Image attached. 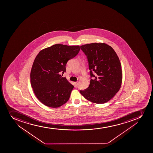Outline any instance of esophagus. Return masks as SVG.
I'll use <instances>...</instances> for the list:
<instances>
[{
  "label": "esophagus",
  "mask_w": 153,
  "mask_h": 153,
  "mask_svg": "<svg viewBox=\"0 0 153 153\" xmlns=\"http://www.w3.org/2000/svg\"><path fill=\"white\" fill-rule=\"evenodd\" d=\"M78 85V82H74V86L75 87H77Z\"/></svg>",
  "instance_id": "34e87169"
}]
</instances>
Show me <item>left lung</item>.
<instances>
[{
  "instance_id": "8db88e82",
  "label": "left lung",
  "mask_w": 153,
  "mask_h": 153,
  "mask_svg": "<svg viewBox=\"0 0 153 153\" xmlns=\"http://www.w3.org/2000/svg\"><path fill=\"white\" fill-rule=\"evenodd\" d=\"M80 48L87 56L92 77L88 88L80 90V93L93 103H106L121 88L122 73L119 58L113 48L104 43L85 44Z\"/></svg>"
}]
</instances>
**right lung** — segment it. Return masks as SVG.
I'll return each mask as SVG.
<instances>
[{
	"mask_svg": "<svg viewBox=\"0 0 153 153\" xmlns=\"http://www.w3.org/2000/svg\"><path fill=\"white\" fill-rule=\"evenodd\" d=\"M79 51L78 45L55 44L41 50L35 58L31 85L35 96L45 106L58 108L68 101L74 86L60 74L66 72L67 62Z\"/></svg>",
	"mask_w": 153,
	"mask_h": 153,
	"instance_id": "right-lung-1",
	"label": "right lung"
}]
</instances>
